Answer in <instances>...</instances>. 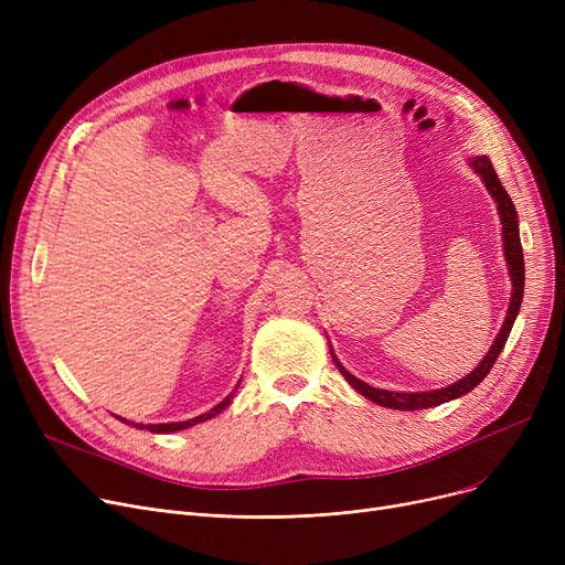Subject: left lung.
Wrapping results in <instances>:
<instances>
[{"instance_id": "8db88e82", "label": "left lung", "mask_w": 565, "mask_h": 565, "mask_svg": "<svg viewBox=\"0 0 565 565\" xmlns=\"http://www.w3.org/2000/svg\"><path fill=\"white\" fill-rule=\"evenodd\" d=\"M469 169H473V173L481 175V181L486 185V190L490 192V196L497 203L499 211V222H501V243H503V258H507V267L511 275V302H509V311L507 318H503L501 330L497 334V339L492 341L490 350L486 352V358L479 362V366L473 369L471 373H467L465 377H460L454 384H447L441 390H433V392H390V390H377L366 384L364 380L354 377L339 360L337 354L330 348L332 360L337 364V369L341 371V375L348 380L350 387L354 392H360L364 398L382 405V407H392V409H401V412H412V409H426V407H435L441 403H449L454 398L465 396L467 392H471L477 384L490 373L492 364L497 362L499 352L503 350L509 341V334L513 330V322L520 313V305H522V292H524V256H522V243H520V222H518V211L509 196V192L501 188L497 171L490 162L488 156H473L467 160Z\"/></svg>"}]
</instances>
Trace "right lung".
Listing matches in <instances>:
<instances>
[{"label": "right lung", "mask_w": 565, "mask_h": 565, "mask_svg": "<svg viewBox=\"0 0 565 565\" xmlns=\"http://www.w3.org/2000/svg\"><path fill=\"white\" fill-rule=\"evenodd\" d=\"M235 390H237V384H235ZM235 394V392H233ZM233 394H228L222 403H217L213 409H207V412H203V414H199V417H194V419H188V422H173V424H132V422H126V419H121L124 424H128V426H132V428H139V430H148V433H175V430H185V428H192V426H196V424H201V422H207V419H213V417H217V414L222 412V409H226L228 405H231V401H233Z\"/></svg>", "instance_id": "add662e5"}]
</instances>
